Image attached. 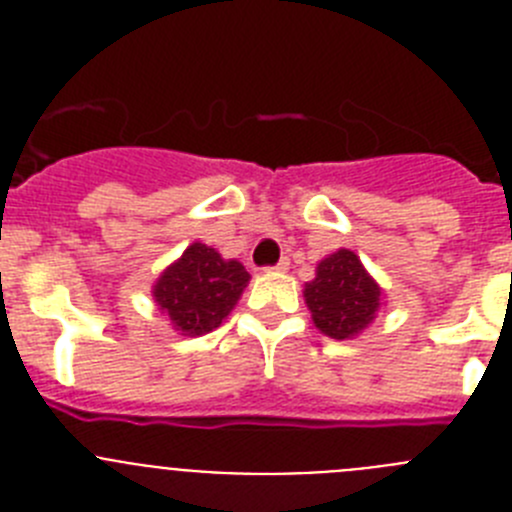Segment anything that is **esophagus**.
Returning <instances> with one entry per match:
<instances>
[{
  "label": "esophagus",
  "mask_w": 512,
  "mask_h": 512,
  "mask_svg": "<svg viewBox=\"0 0 512 512\" xmlns=\"http://www.w3.org/2000/svg\"><path fill=\"white\" fill-rule=\"evenodd\" d=\"M287 269H289V259H282V261H279V264L269 266V269H266V271H287Z\"/></svg>",
  "instance_id": "esophagus-1"
}]
</instances>
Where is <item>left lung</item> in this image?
Returning <instances> with one entry per match:
<instances>
[{"mask_svg":"<svg viewBox=\"0 0 512 512\" xmlns=\"http://www.w3.org/2000/svg\"><path fill=\"white\" fill-rule=\"evenodd\" d=\"M377 282L361 266L354 251H336L320 261L318 274L305 284V300L312 320L325 336L343 341L372 323L379 307Z\"/></svg>","mask_w":512,"mask_h":512,"instance_id":"obj_1","label":"left lung"}]
</instances>
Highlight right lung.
<instances>
[{
  "label": "right lung",
  "instance_id": "right-lung-1",
  "mask_svg": "<svg viewBox=\"0 0 512 512\" xmlns=\"http://www.w3.org/2000/svg\"><path fill=\"white\" fill-rule=\"evenodd\" d=\"M238 261H225L215 248L192 243L153 287L158 307L184 336H205L223 323L248 282Z\"/></svg>",
  "mask_w": 512,
  "mask_h": 512
}]
</instances>
